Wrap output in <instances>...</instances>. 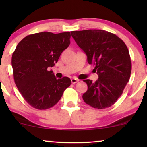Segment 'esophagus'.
I'll return each mask as SVG.
<instances>
[{"label":"esophagus","mask_w":147,"mask_h":147,"mask_svg":"<svg viewBox=\"0 0 147 147\" xmlns=\"http://www.w3.org/2000/svg\"><path fill=\"white\" fill-rule=\"evenodd\" d=\"M71 80V83L72 84H76V83H77L78 81H79V80L77 79V78H72Z\"/></svg>","instance_id":"obj_1"}]
</instances>
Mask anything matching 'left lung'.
I'll return each mask as SVG.
<instances>
[{
    "label": "left lung",
    "mask_w": 147,
    "mask_h": 147,
    "mask_svg": "<svg viewBox=\"0 0 147 147\" xmlns=\"http://www.w3.org/2000/svg\"><path fill=\"white\" fill-rule=\"evenodd\" d=\"M78 45L85 52L89 64L98 75L95 82L84 80L88 90L82 96L92 107L104 109L113 105L129 81L132 64L126 44L115 34L104 30L71 31Z\"/></svg>",
    "instance_id": "8db88e82"
}]
</instances>
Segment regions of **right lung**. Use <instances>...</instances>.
I'll return each mask as SVG.
<instances>
[{"label": "right lung", "instance_id": "add662e5", "mask_svg": "<svg viewBox=\"0 0 147 147\" xmlns=\"http://www.w3.org/2000/svg\"><path fill=\"white\" fill-rule=\"evenodd\" d=\"M69 32H41L25 37L12 55L16 86L25 101L38 110L53 107L71 84L67 77L57 79L50 67L70 44Z\"/></svg>", "mask_w": 147, "mask_h": 147}]
</instances>
